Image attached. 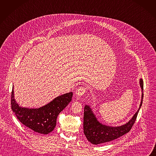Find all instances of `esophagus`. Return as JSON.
Segmentation results:
<instances>
[{"label": "esophagus", "mask_w": 156, "mask_h": 156, "mask_svg": "<svg viewBox=\"0 0 156 156\" xmlns=\"http://www.w3.org/2000/svg\"><path fill=\"white\" fill-rule=\"evenodd\" d=\"M86 92V89L83 87H79L75 91V95L77 97H81L83 95L85 94V93Z\"/></svg>", "instance_id": "esophagus-1"}]
</instances>
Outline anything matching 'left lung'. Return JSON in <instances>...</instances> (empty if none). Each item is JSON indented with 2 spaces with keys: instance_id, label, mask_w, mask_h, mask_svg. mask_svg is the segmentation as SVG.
<instances>
[{
  "instance_id": "1",
  "label": "left lung",
  "mask_w": 156,
  "mask_h": 156,
  "mask_svg": "<svg viewBox=\"0 0 156 156\" xmlns=\"http://www.w3.org/2000/svg\"><path fill=\"white\" fill-rule=\"evenodd\" d=\"M140 86L142 91L140 107L133 117L127 123L121 126L111 127L103 125L97 120L90 107L87 105L85 106L83 130L89 142L95 145L110 142L123 136L130 130L137 119L139 111L142 104L144 97V82L142 79H140Z\"/></svg>"
}]
</instances>
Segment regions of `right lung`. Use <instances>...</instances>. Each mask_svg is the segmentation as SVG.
<instances>
[{
	"mask_svg": "<svg viewBox=\"0 0 156 156\" xmlns=\"http://www.w3.org/2000/svg\"><path fill=\"white\" fill-rule=\"evenodd\" d=\"M73 92L58 96L47 105L38 108H28L18 105L11 93V108L19 122L34 132L48 134L55 129L59 113L71 101Z\"/></svg>",
	"mask_w": 156,
	"mask_h": 156,
	"instance_id": "obj_1",
	"label": "right lung"
}]
</instances>
